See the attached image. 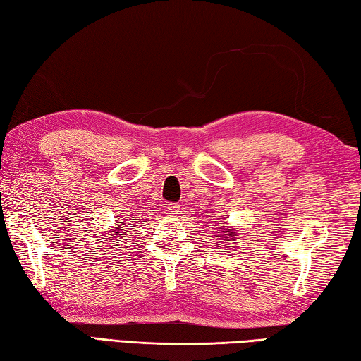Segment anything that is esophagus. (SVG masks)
Returning <instances> with one entry per match:
<instances>
[{
    "label": "esophagus",
    "instance_id": "1",
    "mask_svg": "<svg viewBox=\"0 0 361 361\" xmlns=\"http://www.w3.org/2000/svg\"><path fill=\"white\" fill-rule=\"evenodd\" d=\"M166 212L170 213L171 216H178L180 213V205L179 204H166Z\"/></svg>",
    "mask_w": 361,
    "mask_h": 361
}]
</instances>
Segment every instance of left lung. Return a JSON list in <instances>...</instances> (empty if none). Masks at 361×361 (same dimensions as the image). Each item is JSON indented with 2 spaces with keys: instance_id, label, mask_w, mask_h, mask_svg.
Returning a JSON list of instances; mask_svg holds the SVG:
<instances>
[{
  "instance_id": "obj_1",
  "label": "left lung",
  "mask_w": 361,
  "mask_h": 361,
  "mask_svg": "<svg viewBox=\"0 0 361 361\" xmlns=\"http://www.w3.org/2000/svg\"><path fill=\"white\" fill-rule=\"evenodd\" d=\"M218 233V237L223 240V243H229V241H232V243H237V237H238V233H237V231L233 229V227H227V226H224L221 231L219 232H216Z\"/></svg>"
}]
</instances>
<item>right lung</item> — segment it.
Segmentation results:
<instances>
[{"label":"right lung","mask_w":361,"mask_h":361,"mask_svg":"<svg viewBox=\"0 0 361 361\" xmlns=\"http://www.w3.org/2000/svg\"><path fill=\"white\" fill-rule=\"evenodd\" d=\"M123 231H124V226H121L120 223L118 224H116L115 227H112V229H110V240H112V238H121V235H123ZM116 241H120V240H116Z\"/></svg>","instance_id":"obj_1"}]
</instances>
